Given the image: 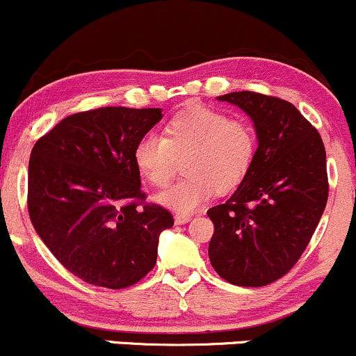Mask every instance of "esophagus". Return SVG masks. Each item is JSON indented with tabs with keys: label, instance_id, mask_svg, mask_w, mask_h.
I'll list each match as a JSON object with an SVG mask.
<instances>
[{
	"label": "esophagus",
	"instance_id": "34e87169",
	"mask_svg": "<svg viewBox=\"0 0 356 356\" xmlns=\"http://www.w3.org/2000/svg\"><path fill=\"white\" fill-rule=\"evenodd\" d=\"M192 219H193L192 213H177V216H175V222L177 224H186Z\"/></svg>",
	"mask_w": 356,
	"mask_h": 356
}]
</instances>
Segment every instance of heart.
<instances>
[{
    "instance_id": "b5f03b06",
    "label": "heart",
    "mask_w": 356,
    "mask_h": 356,
    "mask_svg": "<svg viewBox=\"0 0 356 356\" xmlns=\"http://www.w3.org/2000/svg\"><path fill=\"white\" fill-rule=\"evenodd\" d=\"M258 137L243 118L207 105H190L164 124L163 137L143 136L134 146L136 170L151 186L166 188L183 159V177L159 202L179 213L200 209L213 193L238 188L253 170Z\"/></svg>"
}]
</instances>
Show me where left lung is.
<instances>
[{
	"label": "left lung",
	"mask_w": 356,
	"mask_h": 356,
	"mask_svg": "<svg viewBox=\"0 0 356 356\" xmlns=\"http://www.w3.org/2000/svg\"><path fill=\"white\" fill-rule=\"evenodd\" d=\"M219 100L253 118L258 152L234 195L207 210L209 258L229 284L265 286L293 268L319 224L330 192L326 149L290 102L254 91Z\"/></svg>",
	"instance_id": "8db88e82"
}]
</instances>
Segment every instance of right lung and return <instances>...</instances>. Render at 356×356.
<instances>
[{"instance_id": "1", "label": "right lung", "mask_w": 356, "mask_h": 356, "mask_svg": "<svg viewBox=\"0 0 356 356\" xmlns=\"http://www.w3.org/2000/svg\"><path fill=\"white\" fill-rule=\"evenodd\" d=\"M161 108L103 106L60 120L29 163V216L60 265L86 284L127 289L154 268L173 216L146 202L132 152Z\"/></svg>"}]
</instances>
